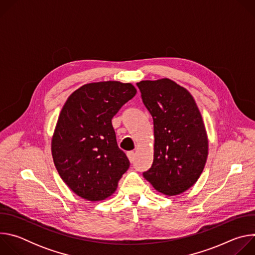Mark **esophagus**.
<instances>
[{
  "label": "esophagus",
  "instance_id": "34e87169",
  "mask_svg": "<svg viewBox=\"0 0 255 255\" xmlns=\"http://www.w3.org/2000/svg\"><path fill=\"white\" fill-rule=\"evenodd\" d=\"M127 156H128V158H129L130 162H133V161H134V158H135V153H134V151H128V152H127Z\"/></svg>",
  "mask_w": 255,
  "mask_h": 255
}]
</instances>
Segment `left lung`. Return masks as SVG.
Instances as JSON below:
<instances>
[{"mask_svg":"<svg viewBox=\"0 0 255 255\" xmlns=\"http://www.w3.org/2000/svg\"><path fill=\"white\" fill-rule=\"evenodd\" d=\"M153 119L154 154L145 179L172 197L186 192L205 167L209 142L199 108L184 87L169 79L137 83Z\"/></svg>","mask_w":255,"mask_h":255,"instance_id":"8db88e82","label":"left lung"}]
</instances>
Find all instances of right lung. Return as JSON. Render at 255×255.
I'll use <instances>...</instances> for the list:
<instances>
[{
    "instance_id": "right-lung-1",
    "label": "right lung",
    "mask_w": 255,
    "mask_h": 255,
    "mask_svg": "<svg viewBox=\"0 0 255 255\" xmlns=\"http://www.w3.org/2000/svg\"><path fill=\"white\" fill-rule=\"evenodd\" d=\"M137 91L116 81L84 85L63 105L51 140L54 165L79 197L103 201L117 190L130 162L118 147L112 118Z\"/></svg>"
}]
</instances>
